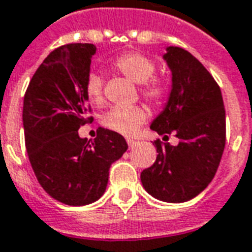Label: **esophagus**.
<instances>
[{
	"label": "esophagus",
	"instance_id": "esophagus-1",
	"mask_svg": "<svg viewBox=\"0 0 252 252\" xmlns=\"http://www.w3.org/2000/svg\"><path fill=\"white\" fill-rule=\"evenodd\" d=\"M137 144V141H134V139H127V145L131 148V146H134V145Z\"/></svg>",
	"mask_w": 252,
	"mask_h": 252
}]
</instances>
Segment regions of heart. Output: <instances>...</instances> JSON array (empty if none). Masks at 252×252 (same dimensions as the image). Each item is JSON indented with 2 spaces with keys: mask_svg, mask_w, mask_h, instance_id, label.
<instances>
[{
  "mask_svg": "<svg viewBox=\"0 0 252 252\" xmlns=\"http://www.w3.org/2000/svg\"><path fill=\"white\" fill-rule=\"evenodd\" d=\"M113 68L125 78L139 86V94L149 103L161 106L168 99L169 87L162 79L153 78L156 65L146 56L137 52L119 55L111 63ZM86 95L94 104L103 103V80L98 73H90L86 80ZM149 114L142 106L114 107L102 119L104 127L121 135H134L146 122Z\"/></svg>",
  "mask_w": 252,
  "mask_h": 252,
  "instance_id": "1",
  "label": "heart"
}]
</instances>
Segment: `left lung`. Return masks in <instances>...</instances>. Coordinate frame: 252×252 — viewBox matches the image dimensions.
Returning <instances> with one entry per match:
<instances>
[{
    "mask_svg": "<svg viewBox=\"0 0 252 252\" xmlns=\"http://www.w3.org/2000/svg\"><path fill=\"white\" fill-rule=\"evenodd\" d=\"M172 71V91L164 111L150 128L179 145L154 141L157 158L141 173L144 188L168 203H184L208 187L225 146V110L219 84L193 55L169 47L164 55Z\"/></svg>",
    "mask_w": 252,
    "mask_h": 252,
    "instance_id": "8db88e82",
    "label": "left lung"
}]
</instances>
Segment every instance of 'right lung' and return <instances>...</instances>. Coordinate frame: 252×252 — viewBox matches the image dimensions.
<instances>
[{"label":"right lung","instance_id":"1","mask_svg":"<svg viewBox=\"0 0 252 252\" xmlns=\"http://www.w3.org/2000/svg\"><path fill=\"white\" fill-rule=\"evenodd\" d=\"M93 44H67L49 53L24 96L25 146L44 190L67 205L91 204L104 193L108 169L127 144L118 133L99 127L93 142L80 126L93 121L86 95Z\"/></svg>","mask_w":252,"mask_h":252}]
</instances>
